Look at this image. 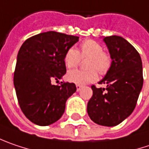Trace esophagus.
Returning <instances> with one entry per match:
<instances>
[{
  "mask_svg": "<svg viewBox=\"0 0 149 149\" xmlns=\"http://www.w3.org/2000/svg\"><path fill=\"white\" fill-rule=\"evenodd\" d=\"M76 87H77V92H79V91L82 89V86H81V85L77 84V85H76Z\"/></svg>",
  "mask_w": 149,
  "mask_h": 149,
  "instance_id": "obj_1",
  "label": "esophagus"
}]
</instances>
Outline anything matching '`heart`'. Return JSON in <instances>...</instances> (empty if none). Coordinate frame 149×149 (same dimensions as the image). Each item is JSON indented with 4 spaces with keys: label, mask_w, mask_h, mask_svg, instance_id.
Returning <instances> with one entry per match:
<instances>
[{
    "label": "heart",
    "mask_w": 149,
    "mask_h": 149,
    "mask_svg": "<svg viewBox=\"0 0 149 149\" xmlns=\"http://www.w3.org/2000/svg\"><path fill=\"white\" fill-rule=\"evenodd\" d=\"M104 48L100 44L92 40H88L80 46V51L70 48L64 56V62L67 68H73L79 64L81 58H88L86 62L88 70H72L67 72L66 79L71 83L84 85L97 80L98 73L104 74L109 70L111 64V58L109 54L103 51Z\"/></svg>",
    "instance_id": "heart-1"
}]
</instances>
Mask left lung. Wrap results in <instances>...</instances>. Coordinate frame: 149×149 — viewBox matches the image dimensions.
<instances>
[{
  "instance_id": "left-lung-1",
  "label": "left lung",
  "mask_w": 149,
  "mask_h": 149,
  "mask_svg": "<svg viewBox=\"0 0 149 149\" xmlns=\"http://www.w3.org/2000/svg\"><path fill=\"white\" fill-rule=\"evenodd\" d=\"M109 49L111 65L100 84L93 85V96L87 106L93 122L104 127H115L134 110L143 84V66L139 53L120 36L104 38Z\"/></svg>"
}]
</instances>
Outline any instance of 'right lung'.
I'll return each instance as SVG.
<instances>
[{
    "instance_id": "right-lung-1",
    "label": "right lung",
    "mask_w": 149,
    "mask_h": 149,
    "mask_svg": "<svg viewBox=\"0 0 149 149\" xmlns=\"http://www.w3.org/2000/svg\"><path fill=\"white\" fill-rule=\"evenodd\" d=\"M79 37L49 31L22 45L17 57L13 83L25 116L39 126L55 123L64 114L67 99L77 90L74 83L53 85L66 74L64 56Z\"/></svg>"
}]
</instances>
